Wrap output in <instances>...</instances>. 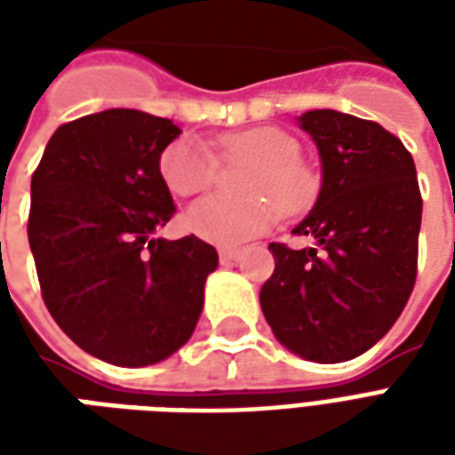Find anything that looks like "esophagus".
<instances>
[{"mask_svg":"<svg viewBox=\"0 0 455 455\" xmlns=\"http://www.w3.org/2000/svg\"><path fill=\"white\" fill-rule=\"evenodd\" d=\"M238 256H241L238 248H219V260H221V263H231V260H236Z\"/></svg>","mask_w":455,"mask_h":455,"instance_id":"1","label":"esophagus"}]
</instances>
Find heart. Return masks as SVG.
I'll list each match as a JSON object with an SVG mask.
<instances>
[{
  "label": "heart",
  "instance_id": "b5f03b06",
  "mask_svg": "<svg viewBox=\"0 0 455 455\" xmlns=\"http://www.w3.org/2000/svg\"><path fill=\"white\" fill-rule=\"evenodd\" d=\"M219 158L251 163L241 175L243 199L212 195L188 209L185 224L204 241L231 246L266 234L283 214L305 212L316 195V172L299 158V140L275 126L231 131L212 140ZM217 156L199 140L180 139L160 153V178L178 197L204 192L217 180Z\"/></svg>",
  "mask_w": 455,
  "mask_h": 455
}]
</instances>
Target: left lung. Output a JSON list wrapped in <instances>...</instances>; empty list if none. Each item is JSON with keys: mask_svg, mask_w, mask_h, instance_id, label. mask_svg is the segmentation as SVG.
Segmentation results:
<instances>
[{"mask_svg": "<svg viewBox=\"0 0 455 455\" xmlns=\"http://www.w3.org/2000/svg\"><path fill=\"white\" fill-rule=\"evenodd\" d=\"M322 156V192L292 231L316 248L270 243L260 290L273 334L316 363L351 361L397 322L417 280L421 192L411 153L380 124L334 109L299 116Z\"/></svg>", "mask_w": 455, "mask_h": 455, "instance_id": "1", "label": "left lung"}]
</instances>
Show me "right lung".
I'll use <instances>...</instances> for the list:
<instances>
[{
    "label": "right lung",
    "mask_w": 455,
    "mask_h": 455,
    "mask_svg": "<svg viewBox=\"0 0 455 455\" xmlns=\"http://www.w3.org/2000/svg\"><path fill=\"white\" fill-rule=\"evenodd\" d=\"M180 129L136 109L58 126L31 178L28 243L48 312L83 351L150 365L188 341L217 248L150 238L175 204L160 153Z\"/></svg>",
    "instance_id": "add662e5"
}]
</instances>
